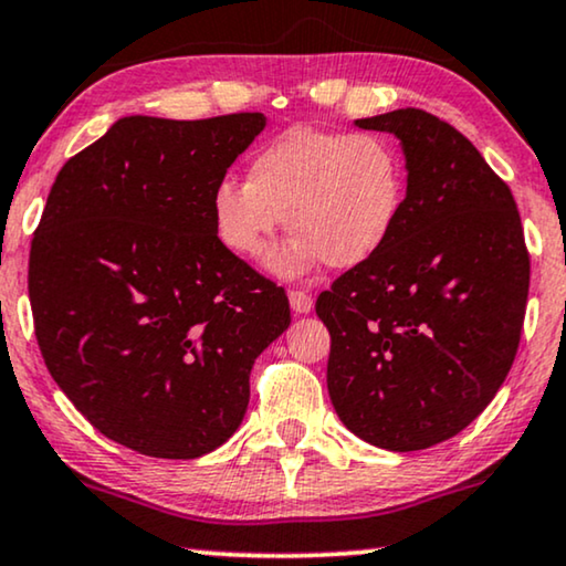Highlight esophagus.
Masks as SVG:
<instances>
[{
	"label": "esophagus",
	"instance_id": "esophagus-1",
	"mask_svg": "<svg viewBox=\"0 0 566 566\" xmlns=\"http://www.w3.org/2000/svg\"><path fill=\"white\" fill-rule=\"evenodd\" d=\"M289 301H291V308L296 314H308L314 308V298L308 296L306 291H291Z\"/></svg>",
	"mask_w": 566,
	"mask_h": 566
}]
</instances>
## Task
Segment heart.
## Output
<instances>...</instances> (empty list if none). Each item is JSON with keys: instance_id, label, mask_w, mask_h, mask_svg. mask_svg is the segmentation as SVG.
Here are the masks:
<instances>
[{"instance_id": "b5f03b06", "label": "heart", "mask_w": 566, "mask_h": 566, "mask_svg": "<svg viewBox=\"0 0 566 566\" xmlns=\"http://www.w3.org/2000/svg\"><path fill=\"white\" fill-rule=\"evenodd\" d=\"M405 192V159L386 138L293 126L252 154L247 182H216L213 231L231 254L258 260L285 216L296 234L270 254V270L301 275L322 262L350 270L389 242Z\"/></svg>"}]
</instances>
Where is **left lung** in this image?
Instances as JSON below:
<instances>
[{
    "label": "left lung",
    "mask_w": 566,
    "mask_h": 566,
    "mask_svg": "<svg viewBox=\"0 0 566 566\" xmlns=\"http://www.w3.org/2000/svg\"><path fill=\"white\" fill-rule=\"evenodd\" d=\"M355 126L399 138L407 196L384 250L316 298L327 389L366 443L422 451L459 436L505 381L531 258L507 182L451 123L401 107Z\"/></svg>",
    "instance_id": "1"
}]
</instances>
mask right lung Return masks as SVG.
<instances>
[{
  "mask_svg": "<svg viewBox=\"0 0 566 566\" xmlns=\"http://www.w3.org/2000/svg\"><path fill=\"white\" fill-rule=\"evenodd\" d=\"M262 113L130 115L61 167L30 247L45 368L105 438L198 459L234 436L289 296L213 231L211 192Z\"/></svg>",
  "mask_w": 566,
  "mask_h": 566,
  "instance_id": "right-lung-1",
  "label": "right lung"
}]
</instances>
